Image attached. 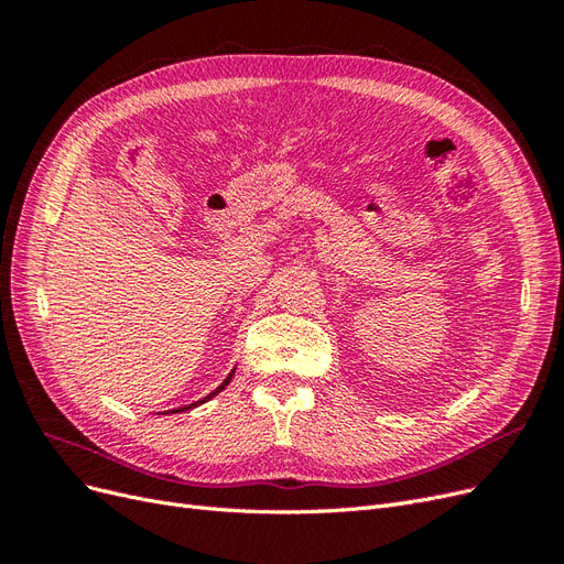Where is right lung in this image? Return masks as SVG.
<instances>
[{
	"mask_svg": "<svg viewBox=\"0 0 564 564\" xmlns=\"http://www.w3.org/2000/svg\"><path fill=\"white\" fill-rule=\"evenodd\" d=\"M232 373H235V369H232V371L228 373V379H226L224 383H220V386H218V388H216L214 392H209V395H207V398H204V400H199V402H193V404H187V406H181V409H174V412H185V409H193V406H197V404H202V402H207V400H212V398L216 395V392H220V390H224V388H226V386L230 383V379H232Z\"/></svg>",
	"mask_w": 564,
	"mask_h": 564,
	"instance_id": "1",
	"label": "right lung"
}]
</instances>
